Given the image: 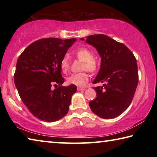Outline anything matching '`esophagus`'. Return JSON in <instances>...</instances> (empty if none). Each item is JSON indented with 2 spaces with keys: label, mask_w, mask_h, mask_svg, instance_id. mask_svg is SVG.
<instances>
[{
  "label": "esophagus",
  "mask_w": 157,
  "mask_h": 157,
  "mask_svg": "<svg viewBox=\"0 0 157 157\" xmlns=\"http://www.w3.org/2000/svg\"><path fill=\"white\" fill-rule=\"evenodd\" d=\"M85 88H82V87H78V91H84Z\"/></svg>",
  "instance_id": "1"
}]
</instances>
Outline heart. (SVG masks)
I'll return each instance as SVG.
<instances>
[{
  "instance_id": "heart-1",
  "label": "heart",
  "mask_w": 157,
  "mask_h": 157,
  "mask_svg": "<svg viewBox=\"0 0 157 157\" xmlns=\"http://www.w3.org/2000/svg\"><path fill=\"white\" fill-rule=\"evenodd\" d=\"M73 54L77 58L83 62L82 66V70H86L91 73H95L99 68L100 63L96 57L93 56V53L86 48H80L76 50ZM69 59L67 56L62 58L60 62V67L63 72H66L69 69ZM89 75L86 72L74 73L68 76L67 82L68 84L75 85L77 86H84L89 81Z\"/></svg>"
}]
</instances>
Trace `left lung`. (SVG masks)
<instances>
[{"instance_id":"obj_1","label":"left lung","mask_w":157,"mask_h":157,"mask_svg":"<svg viewBox=\"0 0 157 157\" xmlns=\"http://www.w3.org/2000/svg\"><path fill=\"white\" fill-rule=\"evenodd\" d=\"M86 42L101 57L100 71L93 83H104L94 87L97 97L89 107L100 118H116L128 108L136 91L139 82L136 58L125 45L105 34L88 36Z\"/></svg>"}]
</instances>
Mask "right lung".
Returning <instances> with one entry per match:
<instances>
[{
    "mask_svg": "<svg viewBox=\"0 0 157 157\" xmlns=\"http://www.w3.org/2000/svg\"><path fill=\"white\" fill-rule=\"evenodd\" d=\"M75 41L39 39L29 45L17 60L14 79L18 94L30 112L41 121H59L68 113L77 87L61 86L64 79L60 62ZM52 86L58 88L53 90Z\"/></svg>",
    "mask_w": 157,
    "mask_h": 157,
    "instance_id": "1",
    "label": "right lung"
}]
</instances>
